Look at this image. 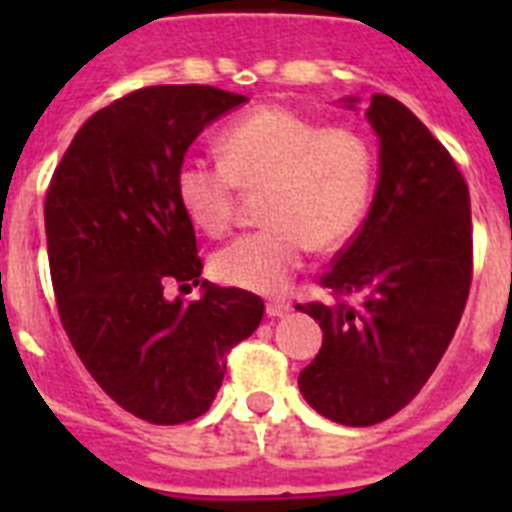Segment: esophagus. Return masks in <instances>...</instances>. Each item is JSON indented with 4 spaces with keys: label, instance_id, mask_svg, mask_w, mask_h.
I'll return each mask as SVG.
<instances>
[{
    "label": "esophagus",
    "instance_id": "esophagus-1",
    "mask_svg": "<svg viewBox=\"0 0 512 512\" xmlns=\"http://www.w3.org/2000/svg\"><path fill=\"white\" fill-rule=\"evenodd\" d=\"M292 311V305L284 303V300H273V303L265 305V313L271 316V319H281V316H287Z\"/></svg>",
    "mask_w": 512,
    "mask_h": 512
}]
</instances>
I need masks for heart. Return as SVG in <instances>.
<instances>
[{"instance_id": "1", "label": "heart", "mask_w": 512, "mask_h": 512, "mask_svg": "<svg viewBox=\"0 0 512 512\" xmlns=\"http://www.w3.org/2000/svg\"><path fill=\"white\" fill-rule=\"evenodd\" d=\"M220 164L188 159L175 191L191 223L209 236L231 231L241 191H263L265 228L244 233L212 260L228 287L276 295L308 249L335 252L364 225L377 188V151L350 124H321L287 106H260L217 138Z\"/></svg>"}]
</instances>
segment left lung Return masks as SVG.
<instances>
[{"instance_id": "obj_1", "label": "left lung", "mask_w": 512, "mask_h": 512, "mask_svg": "<svg viewBox=\"0 0 512 512\" xmlns=\"http://www.w3.org/2000/svg\"><path fill=\"white\" fill-rule=\"evenodd\" d=\"M366 116L380 135L372 209L321 273L335 300L297 305L324 332L300 390L316 412L350 428L388 420L420 393L473 279L470 193L452 154L390 95H374Z\"/></svg>"}]
</instances>
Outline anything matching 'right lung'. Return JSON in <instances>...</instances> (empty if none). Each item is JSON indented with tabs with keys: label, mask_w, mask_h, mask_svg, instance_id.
I'll return each instance as SVG.
<instances>
[{
	"label": "right lung",
	"mask_w": 512,
	"mask_h": 512,
	"mask_svg": "<svg viewBox=\"0 0 512 512\" xmlns=\"http://www.w3.org/2000/svg\"><path fill=\"white\" fill-rule=\"evenodd\" d=\"M244 100L207 84L127 92L82 124L47 185L60 324L92 380L151 425L207 412L231 348L263 321V300L247 289L202 281L199 301L166 300L204 268L177 167L196 135Z\"/></svg>",
	"instance_id": "right-lung-1"
}]
</instances>
